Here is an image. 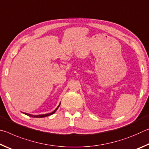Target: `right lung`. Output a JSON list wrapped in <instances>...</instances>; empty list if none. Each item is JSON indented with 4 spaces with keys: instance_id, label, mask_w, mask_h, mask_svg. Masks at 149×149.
Wrapping results in <instances>:
<instances>
[{
    "instance_id": "obj_1",
    "label": "right lung",
    "mask_w": 149,
    "mask_h": 149,
    "mask_svg": "<svg viewBox=\"0 0 149 149\" xmlns=\"http://www.w3.org/2000/svg\"><path fill=\"white\" fill-rule=\"evenodd\" d=\"M60 103L59 104V105L58 106L57 108L55 109L53 112H50V113H48V114H39V115H33V114H27V113H24V112H22L24 113V114H26L27 116H30V117H32V118H45V117H47V116H50L52 114H53L55 113V112L57 110L58 108V107H60Z\"/></svg>"
}]
</instances>
